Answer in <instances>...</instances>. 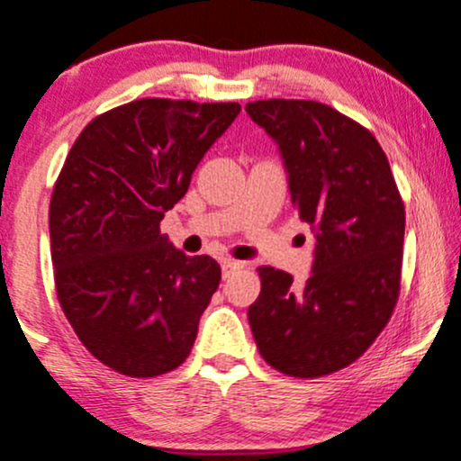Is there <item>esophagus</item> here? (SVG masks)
<instances>
[{
    "mask_svg": "<svg viewBox=\"0 0 461 461\" xmlns=\"http://www.w3.org/2000/svg\"><path fill=\"white\" fill-rule=\"evenodd\" d=\"M242 267H245V262H239V260H231V258H225V260H221L222 277L234 276V273L239 271V269H242Z\"/></svg>",
    "mask_w": 461,
    "mask_h": 461,
    "instance_id": "34e87169",
    "label": "esophagus"
}]
</instances>
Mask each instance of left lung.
<instances>
[{
    "instance_id": "1",
    "label": "left lung",
    "mask_w": 461,
    "mask_h": 461,
    "mask_svg": "<svg viewBox=\"0 0 461 461\" xmlns=\"http://www.w3.org/2000/svg\"><path fill=\"white\" fill-rule=\"evenodd\" d=\"M247 113L280 149L288 192L315 231L304 285L260 267L249 326L277 372L317 378L357 361L392 317L401 291L404 205L376 138L315 100H258Z\"/></svg>"
}]
</instances>
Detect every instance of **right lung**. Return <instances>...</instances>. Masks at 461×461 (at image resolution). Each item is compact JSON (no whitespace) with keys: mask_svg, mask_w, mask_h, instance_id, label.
Listing matches in <instances>:
<instances>
[{"mask_svg":"<svg viewBox=\"0 0 461 461\" xmlns=\"http://www.w3.org/2000/svg\"><path fill=\"white\" fill-rule=\"evenodd\" d=\"M239 113V103L133 100L91 120L65 159L50 201L57 295L111 370L159 376L194 346L221 267L175 249L159 222Z\"/></svg>","mask_w":461,"mask_h":461,"instance_id":"obj_1","label":"right lung"}]
</instances>
